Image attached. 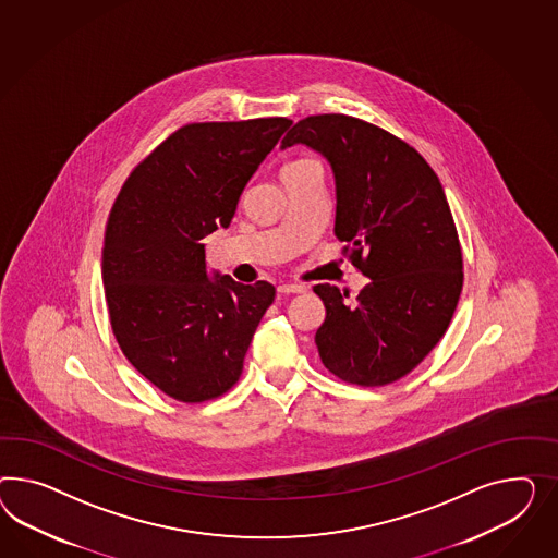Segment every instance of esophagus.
<instances>
[{"instance_id":"esophagus-1","label":"esophagus","mask_w":558,"mask_h":558,"mask_svg":"<svg viewBox=\"0 0 558 558\" xmlns=\"http://www.w3.org/2000/svg\"><path fill=\"white\" fill-rule=\"evenodd\" d=\"M304 290H306V288L302 287V284H280V287H278L280 294H301Z\"/></svg>"}]
</instances>
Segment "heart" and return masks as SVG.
Returning a JSON list of instances; mask_svg holds the SVG:
<instances>
[{"label":"heart","mask_w":558,"mask_h":558,"mask_svg":"<svg viewBox=\"0 0 558 558\" xmlns=\"http://www.w3.org/2000/svg\"><path fill=\"white\" fill-rule=\"evenodd\" d=\"M304 162H313V158H301V160H294V162H290V165L287 166H299L304 165Z\"/></svg>","instance_id":"b5f03b06"}]
</instances>
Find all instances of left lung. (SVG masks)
Wrapping results in <instances>:
<instances>
[{"instance_id": "8db88e82", "label": "left lung", "mask_w": 558, "mask_h": 558, "mask_svg": "<svg viewBox=\"0 0 558 558\" xmlns=\"http://www.w3.org/2000/svg\"><path fill=\"white\" fill-rule=\"evenodd\" d=\"M306 144L332 166L335 235L369 278L362 292L317 284L327 317L318 355L332 376L377 388L410 374L437 347L463 288V252L437 172L410 144L343 113L299 121L282 148Z\"/></svg>"}]
</instances>
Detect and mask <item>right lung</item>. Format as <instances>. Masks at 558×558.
<instances>
[{
    "mask_svg": "<svg viewBox=\"0 0 558 558\" xmlns=\"http://www.w3.org/2000/svg\"><path fill=\"white\" fill-rule=\"evenodd\" d=\"M290 123H186L130 172L109 213L101 268L116 341L142 376L184 404L238 384L276 296L266 280H209L201 240L231 223L245 184Z\"/></svg>",
    "mask_w": 558,
    "mask_h": 558,
    "instance_id": "obj_1",
    "label": "right lung"
}]
</instances>
